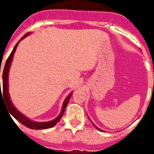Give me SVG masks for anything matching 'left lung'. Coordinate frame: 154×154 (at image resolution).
I'll return each mask as SVG.
<instances>
[{
    "instance_id": "1",
    "label": "left lung",
    "mask_w": 154,
    "mask_h": 154,
    "mask_svg": "<svg viewBox=\"0 0 154 154\" xmlns=\"http://www.w3.org/2000/svg\"><path fill=\"white\" fill-rule=\"evenodd\" d=\"M93 125H94V126H96V129H97V130H100V131H103V130H100V129H99V128H98V127H97V126H96V125L94 124V123H93Z\"/></svg>"
}]
</instances>
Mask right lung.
I'll use <instances>...</instances> for the list:
<instances>
[{
  "mask_svg": "<svg viewBox=\"0 0 154 154\" xmlns=\"http://www.w3.org/2000/svg\"><path fill=\"white\" fill-rule=\"evenodd\" d=\"M31 33L25 34V35H24V36L20 39V41H19L17 44L15 45V46H14V49L12 50L11 53V55H9L8 58L7 59L6 63H5V68H4V71H3V75H2L3 92L1 93V88L0 97L1 96H2V94L3 95L2 96H4L5 102H6L7 109H8V112H10L11 115L13 116L15 118L17 121H19L21 124L27 126V127L30 128V129H33V130H42V129H48V128L52 127V126H55L58 122H59V120H60L61 118H62V115H63L64 112H65V107H66V106H67L68 103H69V99H70V97L71 96H72V92H71L69 96L65 98L63 105H62V110H61L60 114H59V115H58L55 119H54L51 121H48V122H35V121L31 120V119H28L27 116L23 115L21 112H19L18 110L17 109V108L14 106L13 103H12L11 101V99L10 98L9 92H8V74H9V70H10L12 60H13L14 55V53H15L16 48H17V45H18L19 42H21V40H23L24 38H26L27 36H28ZM0 72H1V71H0ZM0 87H1V82H0Z\"/></svg>",
  "mask_w": 154,
  "mask_h": 154,
  "instance_id": "1",
  "label": "right lung"
}]
</instances>
